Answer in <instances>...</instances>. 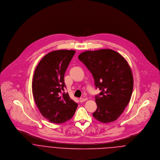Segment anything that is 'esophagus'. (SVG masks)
<instances>
[{
	"label": "esophagus",
	"instance_id": "34e87169",
	"mask_svg": "<svg viewBox=\"0 0 160 160\" xmlns=\"http://www.w3.org/2000/svg\"><path fill=\"white\" fill-rule=\"evenodd\" d=\"M86 100H87L86 98H79V101H80L81 102H85Z\"/></svg>",
	"mask_w": 160,
	"mask_h": 160
}]
</instances>
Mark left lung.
Here are the masks:
<instances>
[{
	"label": "left lung",
	"instance_id": "8db88e82",
	"mask_svg": "<svg viewBox=\"0 0 160 160\" xmlns=\"http://www.w3.org/2000/svg\"><path fill=\"white\" fill-rule=\"evenodd\" d=\"M78 58L91 72L96 89L97 105L93 116L103 123L113 122L128 105L133 90V76L126 59L112 49L86 51Z\"/></svg>",
	"mask_w": 160,
	"mask_h": 160
}]
</instances>
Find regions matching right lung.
<instances>
[{
	"label": "right lung",
	"instance_id": "add662e5",
	"mask_svg": "<svg viewBox=\"0 0 160 160\" xmlns=\"http://www.w3.org/2000/svg\"><path fill=\"white\" fill-rule=\"evenodd\" d=\"M72 50H59L46 55L35 69L32 89L36 104L50 122L61 124L74 114L78 103L65 93V71L75 53Z\"/></svg>",
	"mask_w": 160,
	"mask_h": 160
}]
</instances>
